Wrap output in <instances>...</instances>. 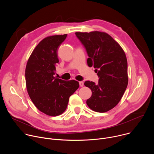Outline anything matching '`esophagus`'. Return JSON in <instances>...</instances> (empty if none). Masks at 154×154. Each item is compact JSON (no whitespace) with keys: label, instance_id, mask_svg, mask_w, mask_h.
Returning <instances> with one entry per match:
<instances>
[{"label":"esophagus","instance_id":"34e87169","mask_svg":"<svg viewBox=\"0 0 154 154\" xmlns=\"http://www.w3.org/2000/svg\"><path fill=\"white\" fill-rule=\"evenodd\" d=\"M79 85H80V86H83L84 83L83 82L80 81V82H79Z\"/></svg>","mask_w":154,"mask_h":154}]
</instances>
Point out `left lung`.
Masks as SVG:
<instances>
[{
    "mask_svg": "<svg viewBox=\"0 0 154 154\" xmlns=\"http://www.w3.org/2000/svg\"><path fill=\"white\" fill-rule=\"evenodd\" d=\"M86 49L88 66H93L99 82L86 81L92 95L86 104L92 110L104 113L113 108L121 100L128 85L127 60L119 44L108 34L98 31L75 32Z\"/></svg>",
    "mask_w": 154,
    "mask_h": 154,
    "instance_id": "obj_1",
    "label": "left lung"
}]
</instances>
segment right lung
<instances>
[{
  "label": "right lung",
  "mask_w": 154,
  "mask_h": 154,
  "mask_svg": "<svg viewBox=\"0 0 154 154\" xmlns=\"http://www.w3.org/2000/svg\"><path fill=\"white\" fill-rule=\"evenodd\" d=\"M67 34L48 36L41 41L30 56L26 68V82L29 97L45 114L56 116L67 108L69 97L79 88L77 81L54 77L59 62L57 51Z\"/></svg>",
  "instance_id": "1"
}]
</instances>
